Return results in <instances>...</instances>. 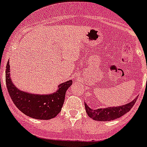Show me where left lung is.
Segmentation results:
<instances>
[{"label":"left lung","instance_id":"obj_1","mask_svg":"<svg viewBox=\"0 0 147 147\" xmlns=\"http://www.w3.org/2000/svg\"><path fill=\"white\" fill-rule=\"evenodd\" d=\"M136 101V98L126 105L117 107H111L107 108H101L98 109H93L85 104L86 112L90 118L98 121H110L114 120L129 112Z\"/></svg>","mask_w":147,"mask_h":147}]
</instances>
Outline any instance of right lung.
Wrapping results in <instances>:
<instances>
[{"label":"right lung","instance_id":"obj_1","mask_svg":"<svg viewBox=\"0 0 147 147\" xmlns=\"http://www.w3.org/2000/svg\"><path fill=\"white\" fill-rule=\"evenodd\" d=\"M5 83L9 96L15 106L24 115L38 120H50L61 112L65 98L66 91L72 84L68 80L59 85L56 92L40 95L20 90L13 85L10 77L9 61L6 64Z\"/></svg>","mask_w":147,"mask_h":147}]
</instances>
